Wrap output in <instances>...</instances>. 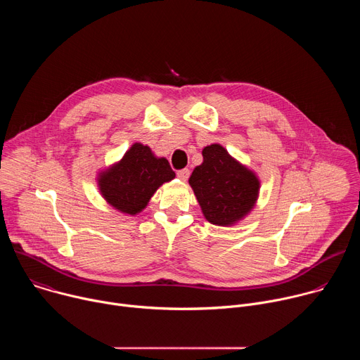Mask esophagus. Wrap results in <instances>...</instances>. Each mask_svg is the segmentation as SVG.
Here are the masks:
<instances>
[{"mask_svg":"<svg viewBox=\"0 0 360 360\" xmlns=\"http://www.w3.org/2000/svg\"><path fill=\"white\" fill-rule=\"evenodd\" d=\"M176 176L181 179V181H186L189 178V169L185 168V169H181L176 172Z\"/></svg>","mask_w":360,"mask_h":360,"instance_id":"esophagus-1","label":"esophagus"}]
</instances>
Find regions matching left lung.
Returning a JSON list of instances; mask_svg holds the SVG:
<instances>
[{"mask_svg":"<svg viewBox=\"0 0 360 360\" xmlns=\"http://www.w3.org/2000/svg\"><path fill=\"white\" fill-rule=\"evenodd\" d=\"M202 157L203 162L193 169L189 185L208 222L231 226L255 207L259 179L219 143L205 146Z\"/></svg>","mask_w":360,"mask_h":360,"instance_id":"1","label":"left lung"}]
</instances>
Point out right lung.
Here are the masks:
<instances>
[{
  "mask_svg": "<svg viewBox=\"0 0 360 360\" xmlns=\"http://www.w3.org/2000/svg\"><path fill=\"white\" fill-rule=\"evenodd\" d=\"M174 178L168 160L157 158L149 146L135 142L120 162L99 174L98 186L111 207L136 215L157 189Z\"/></svg>",
  "mask_w": 360,
  "mask_h": 360,
  "instance_id": "obj_1",
  "label": "right lung"
}]
</instances>
